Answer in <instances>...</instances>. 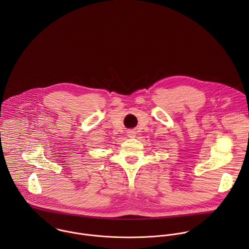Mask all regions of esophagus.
Listing matches in <instances>:
<instances>
[{
  "instance_id": "34e87169",
  "label": "esophagus",
  "mask_w": 249,
  "mask_h": 249,
  "mask_svg": "<svg viewBox=\"0 0 249 249\" xmlns=\"http://www.w3.org/2000/svg\"><path fill=\"white\" fill-rule=\"evenodd\" d=\"M135 134H136V131H135L134 129H129V130L127 131V136H128L129 138H134V137H135Z\"/></svg>"
}]
</instances>
